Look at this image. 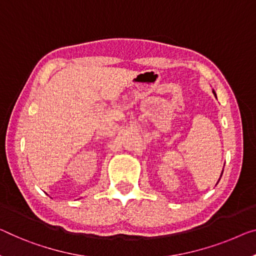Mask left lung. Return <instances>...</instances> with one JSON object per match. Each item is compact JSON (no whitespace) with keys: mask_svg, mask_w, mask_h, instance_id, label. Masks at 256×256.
Wrapping results in <instances>:
<instances>
[{"mask_svg":"<svg viewBox=\"0 0 256 256\" xmlns=\"http://www.w3.org/2000/svg\"><path fill=\"white\" fill-rule=\"evenodd\" d=\"M213 94H214V96L216 97V92H214V90H213ZM222 174H223V170H222ZM222 174H221V176H222Z\"/></svg>","mask_w":256,"mask_h":256,"instance_id":"8db88e82","label":"left lung"}]
</instances>
